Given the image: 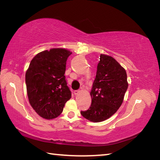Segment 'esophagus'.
<instances>
[{
	"label": "esophagus",
	"mask_w": 160,
	"mask_h": 160,
	"mask_svg": "<svg viewBox=\"0 0 160 160\" xmlns=\"http://www.w3.org/2000/svg\"><path fill=\"white\" fill-rule=\"evenodd\" d=\"M79 93H80V91H79V90L74 91V94H75V95H78Z\"/></svg>",
	"instance_id": "1"
}]
</instances>
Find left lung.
<instances>
[{
  "label": "left lung",
  "mask_w": 160,
  "mask_h": 160,
  "mask_svg": "<svg viewBox=\"0 0 160 160\" xmlns=\"http://www.w3.org/2000/svg\"><path fill=\"white\" fill-rule=\"evenodd\" d=\"M95 79L90 92L91 105L81 111L90 122H101L111 117L122 105L128 88L125 69L112 57L101 54Z\"/></svg>",
  "instance_id": "obj_1"
}]
</instances>
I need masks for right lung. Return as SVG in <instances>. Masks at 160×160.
<instances>
[{
    "instance_id": "1",
    "label": "right lung",
    "mask_w": 160,
    "mask_h": 160,
    "mask_svg": "<svg viewBox=\"0 0 160 160\" xmlns=\"http://www.w3.org/2000/svg\"><path fill=\"white\" fill-rule=\"evenodd\" d=\"M71 53L63 48L42 51L33 57L26 71L28 101L42 118L52 119L58 117L71 98L64 75L66 61Z\"/></svg>"
}]
</instances>
